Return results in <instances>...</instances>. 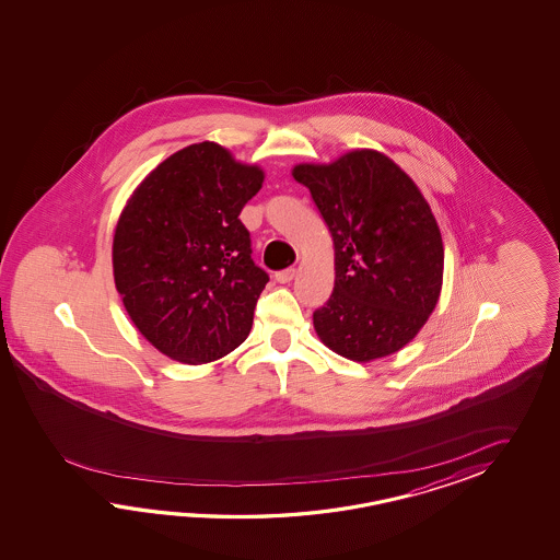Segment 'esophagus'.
<instances>
[{"label": "esophagus", "mask_w": 560, "mask_h": 560, "mask_svg": "<svg viewBox=\"0 0 560 560\" xmlns=\"http://www.w3.org/2000/svg\"><path fill=\"white\" fill-rule=\"evenodd\" d=\"M294 276H296V268H285V270L276 272V282H280V284H288V282H292V280H294Z\"/></svg>", "instance_id": "obj_1"}]
</instances>
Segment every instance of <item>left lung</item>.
Returning <instances> with one entry per match:
<instances>
[{
	"instance_id": "8db88e82",
	"label": "left lung",
	"mask_w": 560,
	"mask_h": 560,
	"mask_svg": "<svg viewBox=\"0 0 560 560\" xmlns=\"http://www.w3.org/2000/svg\"><path fill=\"white\" fill-rule=\"evenodd\" d=\"M334 240V290L314 328L340 357L370 362L408 345L439 302L441 230L417 184L390 158L354 150L328 166L300 164Z\"/></svg>"
}]
</instances>
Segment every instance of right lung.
Returning <instances> with one entry per match:
<instances>
[{"mask_svg": "<svg viewBox=\"0 0 560 560\" xmlns=\"http://www.w3.org/2000/svg\"><path fill=\"white\" fill-rule=\"evenodd\" d=\"M262 182L260 167L202 142L170 155L131 194L114 234V280L162 354L203 364L250 334L270 278L252 260L238 215Z\"/></svg>", "mask_w": 560, "mask_h": 560, "instance_id": "add662e5", "label": "right lung"}]
</instances>
